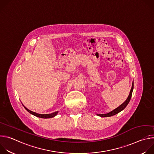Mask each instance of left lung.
Masks as SVG:
<instances>
[{
    "label": "left lung",
    "mask_w": 154,
    "mask_h": 154,
    "mask_svg": "<svg viewBox=\"0 0 154 154\" xmlns=\"http://www.w3.org/2000/svg\"><path fill=\"white\" fill-rule=\"evenodd\" d=\"M133 90H134V82L132 83V86H131V88L130 90V94L128 96V97L127 98V99L125 100V101L122 103L120 106H119L118 108H115V109H113V111L109 112L106 114H97V116H100V117H109V116H113V115H115L116 114H118V113L121 112L122 110H123V109L127 106V105H128V103H129L130 100V99H131V95H132V92H133Z\"/></svg>",
    "instance_id": "1"
}]
</instances>
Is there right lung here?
I'll return each instance as SVG.
<instances>
[{
  "instance_id": "add662e5",
  "label": "right lung",
  "mask_w": 154,
  "mask_h": 154,
  "mask_svg": "<svg viewBox=\"0 0 154 154\" xmlns=\"http://www.w3.org/2000/svg\"><path fill=\"white\" fill-rule=\"evenodd\" d=\"M23 106H24V105H23ZM24 108H25V109H26V110H27L28 112H29L30 114H32V115H34V116H36V117L41 118H45V119L53 118V117L57 115V113H58V112H54V113H51V114H45V115H44V114H38V113H36L33 112H32V111H30V109H29L28 108H27L26 106H24Z\"/></svg>"
}]
</instances>
